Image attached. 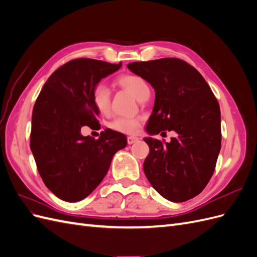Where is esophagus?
<instances>
[{"instance_id": "esophagus-1", "label": "esophagus", "mask_w": 257, "mask_h": 257, "mask_svg": "<svg viewBox=\"0 0 257 257\" xmlns=\"http://www.w3.org/2000/svg\"><path fill=\"white\" fill-rule=\"evenodd\" d=\"M137 141H138V138L135 137V136H128V137H127V144H128V145L134 144V143H136Z\"/></svg>"}]
</instances>
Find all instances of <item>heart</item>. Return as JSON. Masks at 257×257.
Returning a JSON list of instances; mask_svg holds the SVG:
<instances>
[{"instance_id": "1", "label": "heart", "mask_w": 257, "mask_h": 257, "mask_svg": "<svg viewBox=\"0 0 257 257\" xmlns=\"http://www.w3.org/2000/svg\"><path fill=\"white\" fill-rule=\"evenodd\" d=\"M118 84L127 89L138 100L150 95V87L143 77L135 74L123 75L118 79ZM111 93L104 82L97 83L92 91V103L100 114H107L110 109ZM139 126V121L130 116H119L109 123V127L124 134H134Z\"/></svg>"}]
</instances>
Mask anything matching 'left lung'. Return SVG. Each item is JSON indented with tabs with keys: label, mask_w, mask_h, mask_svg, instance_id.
<instances>
[{
	"label": "left lung",
	"mask_w": 257,
	"mask_h": 257,
	"mask_svg": "<svg viewBox=\"0 0 257 257\" xmlns=\"http://www.w3.org/2000/svg\"><path fill=\"white\" fill-rule=\"evenodd\" d=\"M155 91L147 132L175 131L169 143L152 137L144 141L150 152L144 172L154 190L174 203L203 191L212 177L221 150V111L211 89L185 61L164 58L127 65Z\"/></svg>",
	"instance_id": "left-lung-1"
}]
</instances>
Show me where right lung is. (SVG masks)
I'll list each match as a JSON object with an SVG mask.
<instances>
[{
    "label": "right lung",
    "instance_id": "obj_1",
    "mask_svg": "<svg viewBox=\"0 0 257 257\" xmlns=\"http://www.w3.org/2000/svg\"><path fill=\"white\" fill-rule=\"evenodd\" d=\"M121 65L87 58L69 61L52 73L36 99L31 151L45 185L60 199L75 203L90 195L114 153L126 147L125 135L112 130L98 139L81 134L82 126H98L93 88Z\"/></svg>",
    "mask_w": 257,
    "mask_h": 257
}]
</instances>
